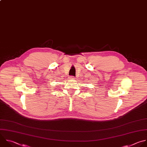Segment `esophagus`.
Here are the masks:
<instances>
[{"label":"esophagus","instance_id":"34e87169","mask_svg":"<svg viewBox=\"0 0 147 147\" xmlns=\"http://www.w3.org/2000/svg\"><path fill=\"white\" fill-rule=\"evenodd\" d=\"M69 79H70V80H74V77H73V76H70V77H69Z\"/></svg>","mask_w":147,"mask_h":147}]
</instances>
